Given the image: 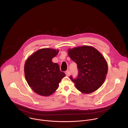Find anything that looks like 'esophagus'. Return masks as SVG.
Here are the masks:
<instances>
[{
    "mask_svg": "<svg viewBox=\"0 0 128 128\" xmlns=\"http://www.w3.org/2000/svg\"><path fill=\"white\" fill-rule=\"evenodd\" d=\"M65 74L67 76H69V74H70V71L69 70H67L65 71Z\"/></svg>",
    "mask_w": 128,
    "mask_h": 128,
    "instance_id": "esophagus-1",
    "label": "esophagus"
}]
</instances>
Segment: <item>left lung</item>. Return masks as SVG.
Here are the masks:
<instances>
[{"label": "left lung", "instance_id": "1", "mask_svg": "<svg viewBox=\"0 0 128 128\" xmlns=\"http://www.w3.org/2000/svg\"><path fill=\"white\" fill-rule=\"evenodd\" d=\"M68 54L78 69L76 79L70 76L76 88L84 94L97 90L104 83L108 72L107 63L102 54L88 46L68 48Z\"/></svg>", "mask_w": 128, "mask_h": 128}]
</instances>
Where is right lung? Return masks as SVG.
Returning <instances> with one entry per match:
<instances>
[{
	"mask_svg": "<svg viewBox=\"0 0 128 128\" xmlns=\"http://www.w3.org/2000/svg\"><path fill=\"white\" fill-rule=\"evenodd\" d=\"M59 50L41 48L31 54L24 65L25 79L30 88L40 96H48L58 88L62 78L65 76L57 63L52 59Z\"/></svg>",
	"mask_w": 128,
	"mask_h": 128,
	"instance_id": "obj_1",
	"label": "right lung"
}]
</instances>
